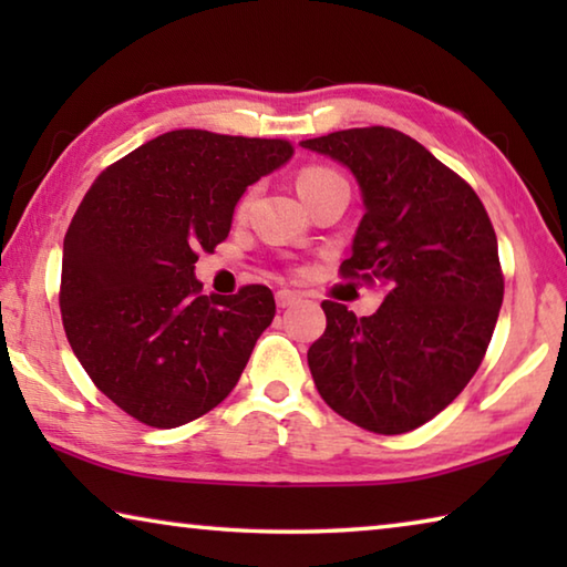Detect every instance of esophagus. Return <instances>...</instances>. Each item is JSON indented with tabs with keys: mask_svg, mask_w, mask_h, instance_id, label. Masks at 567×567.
Returning a JSON list of instances; mask_svg holds the SVG:
<instances>
[{
	"mask_svg": "<svg viewBox=\"0 0 567 567\" xmlns=\"http://www.w3.org/2000/svg\"><path fill=\"white\" fill-rule=\"evenodd\" d=\"M297 300H300V295L292 292V290H280L275 295V302H277V307H282V310H285V307H292Z\"/></svg>",
	"mask_w": 567,
	"mask_h": 567,
	"instance_id": "34e87169",
	"label": "esophagus"
}]
</instances>
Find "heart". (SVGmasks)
Here are the masks:
<instances>
[{
	"label": "heart",
	"mask_w": 567,
	"mask_h": 567,
	"mask_svg": "<svg viewBox=\"0 0 567 567\" xmlns=\"http://www.w3.org/2000/svg\"><path fill=\"white\" fill-rule=\"evenodd\" d=\"M328 177H334V172H330V169H320V167L305 169V172H300V177H297V192H300V189H307V187H312V185H318V182L328 179ZM245 205H247V199H243V205H239V209H245Z\"/></svg>",
	"instance_id": "1"
}]
</instances>
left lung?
Returning a JSON list of instances; mask_svg holds the SVG:
<instances>
[{"label":"left lung","mask_w":567,"mask_h":567,"mask_svg":"<svg viewBox=\"0 0 567 567\" xmlns=\"http://www.w3.org/2000/svg\"><path fill=\"white\" fill-rule=\"evenodd\" d=\"M300 147L352 172L364 215L340 270L385 292L370 318L322 302L328 328L307 350L315 388L362 430L410 433L463 392L491 344L503 305L491 217L465 179L398 130H342Z\"/></svg>","instance_id":"1"}]
</instances>
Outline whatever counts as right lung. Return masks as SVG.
<instances>
[{
    "label": "right lung",
    "mask_w": 567,
    "mask_h": 567,
    "mask_svg": "<svg viewBox=\"0 0 567 567\" xmlns=\"http://www.w3.org/2000/svg\"><path fill=\"white\" fill-rule=\"evenodd\" d=\"M292 157L290 142L175 130L92 182L62 249L66 340L127 415L177 427L219 405L275 318L265 285L203 295L199 249L233 227L249 185Z\"/></svg>",
    "instance_id": "obj_1"
}]
</instances>
